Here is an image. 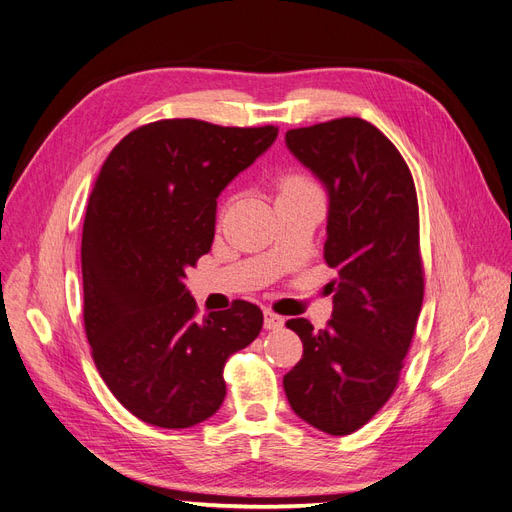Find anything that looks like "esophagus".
<instances>
[{"instance_id":"34e87169","label":"esophagus","mask_w":512,"mask_h":512,"mask_svg":"<svg viewBox=\"0 0 512 512\" xmlns=\"http://www.w3.org/2000/svg\"><path fill=\"white\" fill-rule=\"evenodd\" d=\"M283 323H285V319L278 317L276 312H272V310L263 312V327H266V329H280V327H283Z\"/></svg>"}]
</instances>
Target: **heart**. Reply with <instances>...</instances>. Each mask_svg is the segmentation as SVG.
I'll return each mask as SVG.
<instances>
[{"label":"heart","mask_w":512,"mask_h":512,"mask_svg":"<svg viewBox=\"0 0 512 512\" xmlns=\"http://www.w3.org/2000/svg\"><path fill=\"white\" fill-rule=\"evenodd\" d=\"M304 187H312V185L302 176H287L280 180V193L291 191V189H304Z\"/></svg>","instance_id":"1"}]
</instances>
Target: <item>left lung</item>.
<instances>
[{
    "label": "left lung",
    "mask_w": 512,
    "mask_h": 512,
    "mask_svg": "<svg viewBox=\"0 0 512 512\" xmlns=\"http://www.w3.org/2000/svg\"><path fill=\"white\" fill-rule=\"evenodd\" d=\"M285 142L327 189L323 257L336 278L325 329L287 321L304 355L283 385L295 415L346 436L391 398L415 336L423 304L415 180L393 142L364 119L289 129Z\"/></svg>",
    "instance_id": "1"
}]
</instances>
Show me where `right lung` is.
<instances>
[{"label":"right lung","instance_id":"add662e5","mask_svg":"<svg viewBox=\"0 0 512 512\" xmlns=\"http://www.w3.org/2000/svg\"><path fill=\"white\" fill-rule=\"evenodd\" d=\"M278 127L163 119L104 161L82 227L85 332L97 372L131 415L166 430L206 421L229 355L261 332L259 306L197 317L185 270L210 251L217 197L266 153Z\"/></svg>","mask_w":512,"mask_h":512}]
</instances>
